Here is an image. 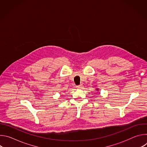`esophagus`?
Returning <instances> with one entry per match:
<instances>
[{"instance_id": "esophagus-1", "label": "esophagus", "mask_w": 147, "mask_h": 147, "mask_svg": "<svg viewBox=\"0 0 147 147\" xmlns=\"http://www.w3.org/2000/svg\"><path fill=\"white\" fill-rule=\"evenodd\" d=\"M82 87H83V86H82V84H80V85H78V86H76V88H82Z\"/></svg>"}]
</instances>
